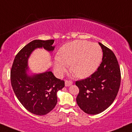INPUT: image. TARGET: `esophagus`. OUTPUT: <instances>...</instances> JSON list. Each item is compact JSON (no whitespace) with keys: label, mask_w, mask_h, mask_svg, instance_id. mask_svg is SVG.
<instances>
[{"label":"esophagus","mask_w":132,"mask_h":132,"mask_svg":"<svg viewBox=\"0 0 132 132\" xmlns=\"http://www.w3.org/2000/svg\"><path fill=\"white\" fill-rule=\"evenodd\" d=\"M73 84V82L71 80H65V86H70Z\"/></svg>","instance_id":"1"}]
</instances>
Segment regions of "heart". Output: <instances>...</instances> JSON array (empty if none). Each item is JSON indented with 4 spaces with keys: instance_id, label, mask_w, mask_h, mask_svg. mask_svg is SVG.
Segmentation results:
<instances>
[{
    "instance_id": "heart-1",
    "label": "heart",
    "mask_w": 132,
    "mask_h": 132,
    "mask_svg": "<svg viewBox=\"0 0 132 132\" xmlns=\"http://www.w3.org/2000/svg\"><path fill=\"white\" fill-rule=\"evenodd\" d=\"M102 58V51L97 43L75 40L60 48L54 62V68L62 75L70 65L71 72L78 78L90 76L97 70Z\"/></svg>"
}]
</instances>
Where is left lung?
I'll use <instances>...</instances> for the list:
<instances>
[{"mask_svg":"<svg viewBox=\"0 0 132 132\" xmlns=\"http://www.w3.org/2000/svg\"><path fill=\"white\" fill-rule=\"evenodd\" d=\"M98 43L103 51L100 66L87 78L75 82L79 88L78 105L89 114H97L108 108L116 98L121 85V70L116 56L110 48Z\"/></svg>","mask_w":132,"mask_h":132,"instance_id":"8db88e82","label":"left lung"}]
</instances>
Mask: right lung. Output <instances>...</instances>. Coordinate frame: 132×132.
Instances as JSON below:
<instances>
[{
  "label": "right lung",
  "mask_w": 132,
  "mask_h": 132,
  "mask_svg": "<svg viewBox=\"0 0 132 132\" xmlns=\"http://www.w3.org/2000/svg\"><path fill=\"white\" fill-rule=\"evenodd\" d=\"M54 40H35L26 45L14 57L10 71L11 86L21 103L27 111L42 116L50 113L57 102V92L65 86L63 80L56 78L51 71L29 76L27 60L37 48L53 51Z\"/></svg>",
  "instance_id": "add662e5"
}]
</instances>
